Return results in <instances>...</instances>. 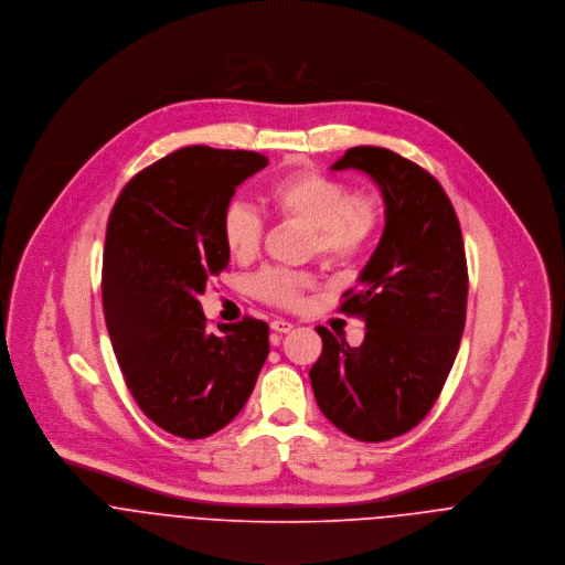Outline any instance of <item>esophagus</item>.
Here are the masks:
<instances>
[{"instance_id": "obj_1", "label": "esophagus", "mask_w": 565, "mask_h": 565, "mask_svg": "<svg viewBox=\"0 0 565 565\" xmlns=\"http://www.w3.org/2000/svg\"><path fill=\"white\" fill-rule=\"evenodd\" d=\"M270 329H273V331H277V333H288V331H292V322L277 318V320H273V322H270Z\"/></svg>"}]
</instances>
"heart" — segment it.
<instances>
[{
    "label": "heart",
    "instance_id": "obj_1",
    "mask_svg": "<svg viewBox=\"0 0 565 565\" xmlns=\"http://www.w3.org/2000/svg\"><path fill=\"white\" fill-rule=\"evenodd\" d=\"M262 201L277 218L308 225V252L338 266L353 264L371 252L383 223L376 194L349 192L342 180L312 169L273 180L262 190ZM221 238L234 259L249 262L262 247L264 221L252 205L234 201L223 210ZM252 286L266 303L299 308L316 279L308 270L268 268L253 279Z\"/></svg>",
    "mask_w": 565,
    "mask_h": 565
}]
</instances>
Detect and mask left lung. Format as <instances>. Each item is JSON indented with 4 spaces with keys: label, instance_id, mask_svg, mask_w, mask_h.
<instances>
[{
    "label": "left lung",
    "instance_id": "1",
    "mask_svg": "<svg viewBox=\"0 0 565 565\" xmlns=\"http://www.w3.org/2000/svg\"><path fill=\"white\" fill-rule=\"evenodd\" d=\"M333 171L371 175L385 230L360 286L340 312L366 322L360 347L318 327L322 353L310 371L313 398L340 431L385 441L414 429L434 407L459 351L468 266L461 227L438 180L383 147H353Z\"/></svg>",
    "mask_w": 565,
    "mask_h": 565
}]
</instances>
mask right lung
I'll list each match as a JSON object with an SVG mask.
<instances>
[{"label": "right lung", "mask_w": 565, "mask_h": 565, "mask_svg": "<svg viewBox=\"0 0 565 565\" xmlns=\"http://www.w3.org/2000/svg\"><path fill=\"white\" fill-rule=\"evenodd\" d=\"M266 164L255 151L178 149L136 173L108 218L102 299L113 349L138 407L178 438L230 425L268 355L264 320L210 333L199 303L230 264L223 210Z\"/></svg>", "instance_id": "right-lung-1"}]
</instances>
